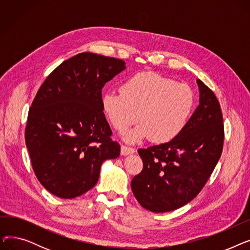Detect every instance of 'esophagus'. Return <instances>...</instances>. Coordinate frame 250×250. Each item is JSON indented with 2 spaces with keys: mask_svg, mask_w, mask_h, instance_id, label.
Here are the masks:
<instances>
[{
  "mask_svg": "<svg viewBox=\"0 0 250 250\" xmlns=\"http://www.w3.org/2000/svg\"><path fill=\"white\" fill-rule=\"evenodd\" d=\"M135 153V149L134 148H129L126 146H122L121 148V154L123 156H126V155H130V154H134Z\"/></svg>",
  "mask_w": 250,
  "mask_h": 250,
  "instance_id": "esophagus-1",
  "label": "esophagus"
}]
</instances>
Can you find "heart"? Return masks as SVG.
I'll list each match as a JSON object with an SVG mask.
<instances>
[{"label":"heart","mask_w":250,"mask_h":250,"mask_svg":"<svg viewBox=\"0 0 250 250\" xmlns=\"http://www.w3.org/2000/svg\"><path fill=\"white\" fill-rule=\"evenodd\" d=\"M102 110L111 125L124 132L125 140L138 143L146 138L154 143L175 139L187 126L192 114L195 96L191 88L158 73L144 72L128 78L121 91L102 96Z\"/></svg>","instance_id":"heart-1"}]
</instances>
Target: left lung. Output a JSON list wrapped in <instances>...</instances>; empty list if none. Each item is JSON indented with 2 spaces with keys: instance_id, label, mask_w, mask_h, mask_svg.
I'll use <instances>...</instances> for the list:
<instances>
[{
  "instance_id": "8db88e82",
  "label": "left lung",
  "mask_w": 250,
  "mask_h": 250,
  "mask_svg": "<svg viewBox=\"0 0 250 250\" xmlns=\"http://www.w3.org/2000/svg\"><path fill=\"white\" fill-rule=\"evenodd\" d=\"M200 104L175 139L140 149L142 172L132 180L140 205L153 213L174 211L191 202L211 176L223 150L224 125L214 92L200 79Z\"/></svg>"
}]
</instances>
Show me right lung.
Masks as SVG:
<instances>
[{
	"label": "right lung",
	"instance_id": "1",
	"mask_svg": "<svg viewBox=\"0 0 250 250\" xmlns=\"http://www.w3.org/2000/svg\"><path fill=\"white\" fill-rule=\"evenodd\" d=\"M125 69L123 60L82 52L62 62L39 88L25 142L37 179L52 194L82 195L97 183L102 163L120 156L101 90Z\"/></svg>",
	"mask_w": 250,
	"mask_h": 250
}]
</instances>
